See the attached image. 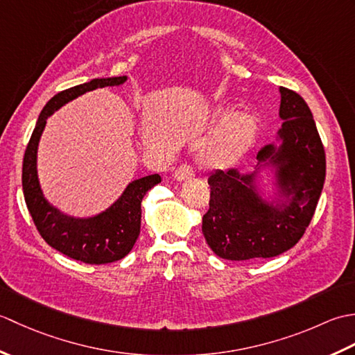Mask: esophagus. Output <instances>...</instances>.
<instances>
[{
  "mask_svg": "<svg viewBox=\"0 0 355 355\" xmlns=\"http://www.w3.org/2000/svg\"><path fill=\"white\" fill-rule=\"evenodd\" d=\"M195 175V171L191 164H182L180 168L175 169V172H173V178L178 180V182H183V180H189Z\"/></svg>",
  "mask_w": 355,
  "mask_h": 355,
  "instance_id": "esophagus-1",
  "label": "esophagus"
}]
</instances>
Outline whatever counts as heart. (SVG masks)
I'll list each match as a JSON object with an SVG mask.
<instances>
[{
	"instance_id": "obj_1",
	"label": "heart",
	"mask_w": 355,
	"mask_h": 355,
	"mask_svg": "<svg viewBox=\"0 0 355 355\" xmlns=\"http://www.w3.org/2000/svg\"><path fill=\"white\" fill-rule=\"evenodd\" d=\"M256 134V122L250 116L233 117L225 126L223 135L205 154V160L212 166H224L243 153L250 145Z\"/></svg>"
}]
</instances>
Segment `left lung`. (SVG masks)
<instances>
[{
  "mask_svg": "<svg viewBox=\"0 0 355 355\" xmlns=\"http://www.w3.org/2000/svg\"><path fill=\"white\" fill-rule=\"evenodd\" d=\"M281 92L279 130L282 146L275 153L267 145L258 160L271 158L279 164V184L293 195L284 210L263 205L253 189L254 175L236 169L216 171L209 177V210L202 216V235L223 259L247 261L273 258L302 238L318 207L325 183V149L306 102L285 87Z\"/></svg>",
  "mask_w": 355,
  "mask_h": 355,
  "instance_id": "obj_1",
  "label": "left lung"
}]
</instances>
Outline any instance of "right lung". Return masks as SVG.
Here are the masks:
<instances>
[{
    "mask_svg": "<svg viewBox=\"0 0 355 355\" xmlns=\"http://www.w3.org/2000/svg\"><path fill=\"white\" fill-rule=\"evenodd\" d=\"M125 80L126 76L93 79L53 96L41 111L22 160L24 200L40 235L49 245L69 258L96 266L119 261L131 252L140 233L141 200L150 187L162 182V177L154 173L135 180L103 214L88 220H78L61 214L44 198L36 173V150L47 117L58 108L87 92L120 85Z\"/></svg>",
    "mask_w": 355,
    "mask_h": 355,
    "instance_id": "add662e5",
    "label": "right lung"
}]
</instances>
